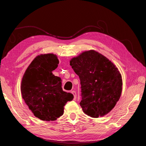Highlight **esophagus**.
<instances>
[{"label":"esophagus","instance_id":"obj_1","mask_svg":"<svg viewBox=\"0 0 146 146\" xmlns=\"http://www.w3.org/2000/svg\"><path fill=\"white\" fill-rule=\"evenodd\" d=\"M72 94L74 95V100H76L77 98V94H76V92L75 91H71Z\"/></svg>","mask_w":146,"mask_h":146}]
</instances>
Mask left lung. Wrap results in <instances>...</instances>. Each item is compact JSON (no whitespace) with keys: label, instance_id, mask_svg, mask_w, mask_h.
Instances as JSON below:
<instances>
[{"label":"left lung","instance_id":"8db88e82","mask_svg":"<svg viewBox=\"0 0 146 146\" xmlns=\"http://www.w3.org/2000/svg\"><path fill=\"white\" fill-rule=\"evenodd\" d=\"M80 80L83 112L102 117L115 107L122 89V76L111 61L94 50L82 52L70 61Z\"/></svg>","mask_w":146,"mask_h":146}]
</instances>
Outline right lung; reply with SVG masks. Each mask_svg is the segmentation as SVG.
Segmentation results:
<instances>
[{"instance_id": "obj_1", "label": "right lung", "mask_w": 146, "mask_h": 146, "mask_svg": "<svg viewBox=\"0 0 146 146\" xmlns=\"http://www.w3.org/2000/svg\"><path fill=\"white\" fill-rule=\"evenodd\" d=\"M56 55L41 54L29 66L21 82V93L35 117L42 121L56 120L64 113V106L74 96L63 91L61 78L52 71L58 67Z\"/></svg>"}]
</instances>
